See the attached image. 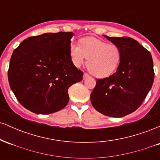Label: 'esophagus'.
I'll return each mask as SVG.
<instances>
[{
	"label": "esophagus",
	"mask_w": 160,
	"mask_h": 160,
	"mask_svg": "<svg viewBox=\"0 0 160 160\" xmlns=\"http://www.w3.org/2000/svg\"><path fill=\"white\" fill-rule=\"evenodd\" d=\"M87 78H89V74H86V73H84V74H83V79H86Z\"/></svg>",
	"instance_id": "1"
}]
</instances>
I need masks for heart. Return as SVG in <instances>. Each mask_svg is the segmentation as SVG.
Here are the masks:
<instances>
[{"label":"heart","instance_id":"obj_1","mask_svg":"<svg viewBox=\"0 0 160 160\" xmlns=\"http://www.w3.org/2000/svg\"><path fill=\"white\" fill-rule=\"evenodd\" d=\"M70 56L73 64L77 67H80L88 58V70L97 78H103L111 75L118 68L121 60V50L116 44L89 37L80 40V46L71 43Z\"/></svg>","mask_w":160,"mask_h":160}]
</instances>
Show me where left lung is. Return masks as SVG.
<instances>
[{"label": "left lung", "mask_w": 160, "mask_h": 160, "mask_svg": "<svg viewBox=\"0 0 160 160\" xmlns=\"http://www.w3.org/2000/svg\"><path fill=\"white\" fill-rule=\"evenodd\" d=\"M104 37L120 47L121 60L114 74L97 79L91 102L102 114L122 117L136 111L151 89L153 59L149 51L132 38Z\"/></svg>", "instance_id": "obj_1"}]
</instances>
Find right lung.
<instances>
[{"label":"right lung","instance_id":"right-lung-1","mask_svg":"<svg viewBox=\"0 0 160 160\" xmlns=\"http://www.w3.org/2000/svg\"><path fill=\"white\" fill-rule=\"evenodd\" d=\"M72 32L45 33L24 40L12 52L8 70L10 86L19 102L38 114L63 109L68 90L83 73L70 56Z\"/></svg>","mask_w":160,"mask_h":160}]
</instances>
